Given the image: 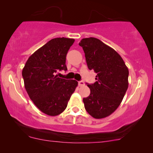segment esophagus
<instances>
[{
	"instance_id": "1",
	"label": "esophagus",
	"mask_w": 153,
	"mask_h": 153,
	"mask_svg": "<svg viewBox=\"0 0 153 153\" xmlns=\"http://www.w3.org/2000/svg\"><path fill=\"white\" fill-rule=\"evenodd\" d=\"M78 84H79V86H83V85H85V83L83 82V81H79V82H78Z\"/></svg>"
}]
</instances>
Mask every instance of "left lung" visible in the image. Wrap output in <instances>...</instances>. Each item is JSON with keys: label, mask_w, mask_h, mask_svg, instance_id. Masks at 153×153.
Returning a JSON list of instances; mask_svg holds the SVG:
<instances>
[{"label": "left lung", "mask_w": 153, "mask_h": 153, "mask_svg": "<svg viewBox=\"0 0 153 153\" xmlns=\"http://www.w3.org/2000/svg\"><path fill=\"white\" fill-rule=\"evenodd\" d=\"M79 45L88 68L97 74L95 82L87 85L91 94L83 99L85 108L93 118H106L117 109L128 88V68L121 56L99 39L83 38Z\"/></svg>", "instance_id": "left-lung-1"}]
</instances>
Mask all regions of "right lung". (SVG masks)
<instances>
[{
	"mask_svg": "<svg viewBox=\"0 0 153 153\" xmlns=\"http://www.w3.org/2000/svg\"><path fill=\"white\" fill-rule=\"evenodd\" d=\"M74 39H52L28 58L22 70L29 97L44 114L56 116L68 106L78 82L58 77V71L68 70L66 56Z\"/></svg>",
	"mask_w": 153,
	"mask_h": 153,
	"instance_id": "right-lung-1",
	"label": "right lung"
}]
</instances>
